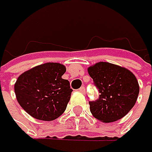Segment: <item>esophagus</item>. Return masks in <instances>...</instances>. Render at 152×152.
Wrapping results in <instances>:
<instances>
[{"label":"esophagus","mask_w":152,"mask_h":152,"mask_svg":"<svg viewBox=\"0 0 152 152\" xmlns=\"http://www.w3.org/2000/svg\"><path fill=\"white\" fill-rule=\"evenodd\" d=\"M79 91L84 94V93H85V91H86V89H85V88H84V87H80V88H79Z\"/></svg>","instance_id":"1"}]
</instances>
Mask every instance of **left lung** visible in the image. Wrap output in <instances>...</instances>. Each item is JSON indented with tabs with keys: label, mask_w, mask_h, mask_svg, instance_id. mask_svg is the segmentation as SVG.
I'll list each match as a JSON object with an SVG mask.
<instances>
[{
	"label": "left lung",
	"mask_w": 152,
	"mask_h": 152,
	"mask_svg": "<svg viewBox=\"0 0 152 152\" xmlns=\"http://www.w3.org/2000/svg\"><path fill=\"white\" fill-rule=\"evenodd\" d=\"M88 72L100 93L97 100L88 102L95 118L105 123L115 122L134 107L140 87L132 72L119 65L99 62L88 67Z\"/></svg>",
	"instance_id": "obj_1"
}]
</instances>
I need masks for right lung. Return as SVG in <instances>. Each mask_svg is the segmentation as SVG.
I'll use <instances>...</instances> for the list:
<instances>
[{
	"mask_svg": "<svg viewBox=\"0 0 152 152\" xmlns=\"http://www.w3.org/2000/svg\"><path fill=\"white\" fill-rule=\"evenodd\" d=\"M64 65L46 63L20 75L14 85L20 107L32 117L42 121L58 118L65 111L72 89L62 78Z\"/></svg>",
	"mask_w": 152,
	"mask_h": 152,
	"instance_id": "obj_1",
	"label": "right lung"
}]
</instances>
